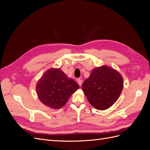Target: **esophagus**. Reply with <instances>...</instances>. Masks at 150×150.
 Masks as SVG:
<instances>
[{"instance_id":"obj_1","label":"esophagus","mask_w":150,"mask_h":150,"mask_svg":"<svg viewBox=\"0 0 150 150\" xmlns=\"http://www.w3.org/2000/svg\"><path fill=\"white\" fill-rule=\"evenodd\" d=\"M77 81H78V84H79V86L82 85V83H83L82 80L80 79H77Z\"/></svg>"}]
</instances>
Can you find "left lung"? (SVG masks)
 Masks as SVG:
<instances>
[{
	"mask_svg": "<svg viewBox=\"0 0 150 150\" xmlns=\"http://www.w3.org/2000/svg\"><path fill=\"white\" fill-rule=\"evenodd\" d=\"M123 79L120 72L106 66L94 68L82 85L89 103L99 110L111 107L120 97Z\"/></svg>",
	"mask_w": 150,
	"mask_h": 150,
	"instance_id": "8db88e82",
	"label": "left lung"
}]
</instances>
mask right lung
<instances>
[{"instance_id":"add662e5","label":"right lung","mask_w":150,"mask_h":150,"mask_svg":"<svg viewBox=\"0 0 150 150\" xmlns=\"http://www.w3.org/2000/svg\"><path fill=\"white\" fill-rule=\"evenodd\" d=\"M78 89L79 85L75 81L68 78L60 69L52 68L44 72L36 85L39 100L52 109L64 106Z\"/></svg>"}]
</instances>
